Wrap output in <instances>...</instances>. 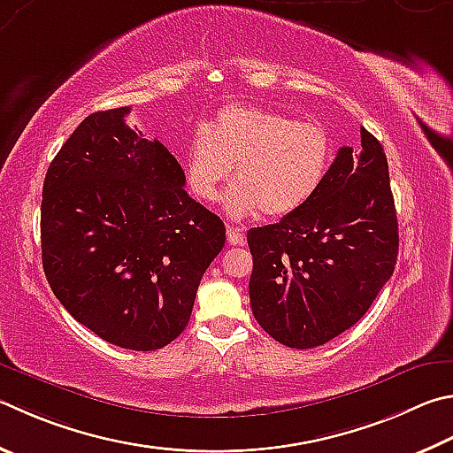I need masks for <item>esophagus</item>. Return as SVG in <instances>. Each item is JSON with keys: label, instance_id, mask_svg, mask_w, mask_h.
Listing matches in <instances>:
<instances>
[{"label": "esophagus", "instance_id": "34e87169", "mask_svg": "<svg viewBox=\"0 0 453 453\" xmlns=\"http://www.w3.org/2000/svg\"><path fill=\"white\" fill-rule=\"evenodd\" d=\"M227 242L232 245H243L245 243L243 229L235 226H227Z\"/></svg>", "mask_w": 453, "mask_h": 453}]
</instances>
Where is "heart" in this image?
Segmentation results:
<instances>
[{
    "mask_svg": "<svg viewBox=\"0 0 453 453\" xmlns=\"http://www.w3.org/2000/svg\"><path fill=\"white\" fill-rule=\"evenodd\" d=\"M333 156V136L320 122L229 103L194 130L184 170L196 198L213 202L235 166V182L224 194L227 216L242 219L263 211L285 218L315 198Z\"/></svg>",
    "mask_w": 453,
    "mask_h": 453,
    "instance_id": "b5f03b06",
    "label": "heart"
}]
</instances>
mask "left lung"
Instances as JSON below:
<instances>
[{
    "mask_svg": "<svg viewBox=\"0 0 453 453\" xmlns=\"http://www.w3.org/2000/svg\"><path fill=\"white\" fill-rule=\"evenodd\" d=\"M250 299L263 331L291 349H315L363 319L394 273L398 219L382 144L360 128L342 146L309 203L248 232Z\"/></svg>",
    "mask_w": 453,
    "mask_h": 453,
    "instance_id": "8db88e82",
    "label": "left lung"
}]
</instances>
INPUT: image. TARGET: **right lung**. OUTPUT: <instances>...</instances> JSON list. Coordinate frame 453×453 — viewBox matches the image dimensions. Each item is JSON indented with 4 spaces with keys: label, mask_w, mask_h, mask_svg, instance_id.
<instances>
[{
    "label": "right lung",
    "mask_w": 453,
    "mask_h": 453,
    "mask_svg": "<svg viewBox=\"0 0 453 453\" xmlns=\"http://www.w3.org/2000/svg\"><path fill=\"white\" fill-rule=\"evenodd\" d=\"M88 114L49 164L41 257L55 297L103 341L156 350L184 331L226 226L184 190L178 160L127 125Z\"/></svg>",
    "instance_id": "obj_1"
}]
</instances>
